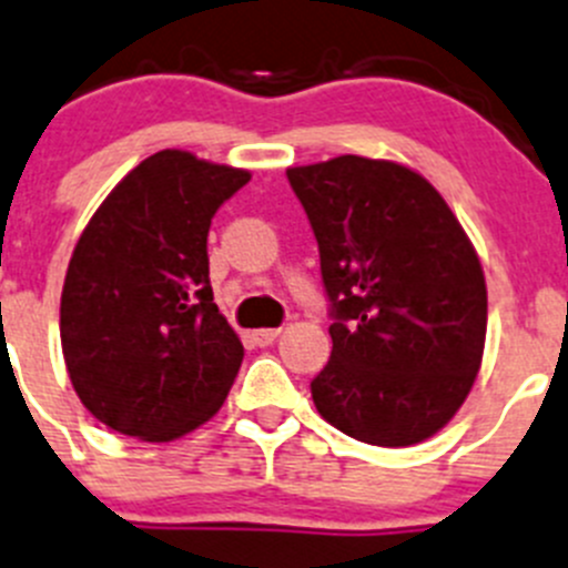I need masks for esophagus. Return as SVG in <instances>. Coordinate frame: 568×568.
<instances>
[{
  "label": "esophagus",
  "mask_w": 568,
  "mask_h": 568,
  "mask_svg": "<svg viewBox=\"0 0 568 568\" xmlns=\"http://www.w3.org/2000/svg\"><path fill=\"white\" fill-rule=\"evenodd\" d=\"M278 334H281V328H256L251 337H253V343H256V345H270L275 337H278Z\"/></svg>",
  "instance_id": "esophagus-1"
}]
</instances>
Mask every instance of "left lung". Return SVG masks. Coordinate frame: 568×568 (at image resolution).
Returning <instances> with one entry per match:
<instances>
[{
	"mask_svg": "<svg viewBox=\"0 0 568 568\" xmlns=\"http://www.w3.org/2000/svg\"><path fill=\"white\" fill-rule=\"evenodd\" d=\"M321 247L332 359L317 413L362 443L437 435L483 365L488 290L471 240L435 186L398 161L337 155L290 166Z\"/></svg>",
	"mask_w": 568,
	"mask_h": 568,
	"instance_id": "left-lung-1",
	"label": "left lung"
}]
</instances>
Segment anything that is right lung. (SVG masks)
Segmentation results:
<instances>
[{"label":"right lung","mask_w":568,"mask_h":568,"mask_svg":"<svg viewBox=\"0 0 568 568\" xmlns=\"http://www.w3.org/2000/svg\"><path fill=\"white\" fill-rule=\"evenodd\" d=\"M251 181L159 150L102 200L69 258L61 348L83 407L113 432L170 443L217 415L242 339L214 304L209 225Z\"/></svg>","instance_id":"obj_1"}]
</instances>
